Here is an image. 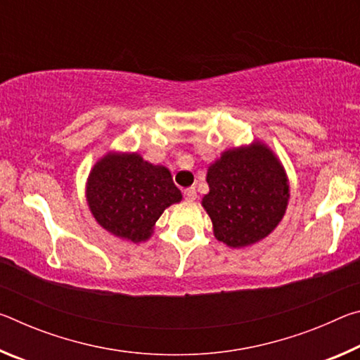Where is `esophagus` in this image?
Segmentation results:
<instances>
[{"instance_id": "obj_1", "label": "esophagus", "mask_w": 360, "mask_h": 360, "mask_svg": "<svg viewBox=\"0 0 360 360\" xmlns=\"http://www.w3.org/2000/svg\"><path fill=\"white\" fill-rule=\"evenodd\" d=\"M184 198L188 200V202H193V200H197V191H195V187H188L184 191Z\"/></svg>"}]
</instances>
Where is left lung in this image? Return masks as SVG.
<instances>
[{
  "label": "left lung",
  "instance_id": "obj_1",
  "mask_svg": "<svg viewBox=\"0 0 360 360\" xmlns=\"http://www.w3.org/2000/svg\"><path fill=\"white\" fill-rule=\"evenodd\" d=\"M210 193L202 205L214 236L230 248H245L275 230L288 208V176L262 143L225 150L208 168Z\"/></svg>",
  "mask_w": 360,
  "mask_h": 360
}]
</instances>
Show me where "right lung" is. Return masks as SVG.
I'll return each mask as SVG.
<instances>
[{
    "instance_id": "1",
    "label": "right lung",
    "mask_w": 360,
    "mask_h": 360,
    "mask_svg": "<svg viewBox=\"0 0 360 360\" xmlns=\"http://www.w3.org/2000/svg\"><path fill=\"white\" fill-rule=\"evenodd\" d=\"M181 198L168 168L138 154H108L89 174L90 211L103 229L122 240H148L162 212Z\"/></svg>"
}]
</instances>
